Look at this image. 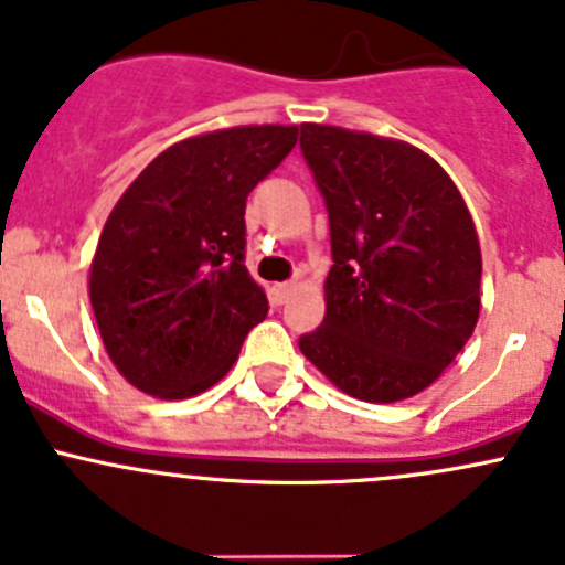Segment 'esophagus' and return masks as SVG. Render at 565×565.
I'll return each mask as SVG.
<instances>
[{"mask_svg": "<svg viewBox=\"0 0 565 565\" xmlns=\"http://www.w3.org/2000/svg\"><path fill=\"white\" fill-rule=\"evenodd\" d=\"M271 294H275V301L285 305V301L296 294V282H277L275 288H271Z\"/></svg>", "mask_w": 565, "mask_h": 565, "instance_id": "obj_1", "label": "esophagus"}]
</instances>
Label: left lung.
Instances as JSON below:
<instances>
[{
	"label": "left lung",
	"mask_w": 565,
	"mask_h": 565,
	"mask_svg": "<svg viewBox=\"0 0 565 565\" xmlns=\"http://www.w3.org/2000/svg\"><path fill=\"white\" fill-rule=\"evenodd\" d=\"M331 228L326 316L299 348L348 397L399 403L433 386L473 334L481 247L465 198L397 138L301 125Z\"/></svg>",
	"instance_id": "obj_1"
}]
</instances>
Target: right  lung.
Masks as SVG:
<instances>
[{"instance_id":"right-lung-1","label":"right lung","mask_w":565,"mask_h":565,"mask_svg":"<svg viewBox=\"0 0 565 565\" xmlns=\"http://www.w3.org/2000/svg\"><path fill=\"white\" fill-rule=\"evenodd\" d=\"M299 125H244L160 152L116 201L97 242L89 299L110 362L160 399L225 377L269 312L244 266V206Z\"/></svg>"}]
</instances>
